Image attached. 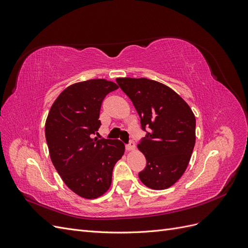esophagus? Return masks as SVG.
<instances>
[{"mask_svg": "<svg viewBox=\"0 0 248 248\" xmlns=\"http://www.w3.org/2000/svg\"><path fill=\"white\" fill-rule=\"evenodd\" d=\"M125 148H126V151H128V152L129 151H133V150L136 149V145H134L133 141H130L128 145H126Z\"/></svg>", "mask_w": 248, "mask_h": 248, "instance_id": "1", "label": "esophagus"}]
</instances>
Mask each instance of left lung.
I'll return each mask as SVG.
<instances>
[{"label":"left lung","mask_w":248,"mask_h":248,"mask_svg":"<svg viewBox=\"0 0 248 248\" xmlns=\"http://www.w3.org/2000/svg\"><path fill=\"white\" fill-rule=\"evenodd\" d=\"M140 117L141 128L150 132L138 145L147 166L139 177L155 190L167 189L182 177L196 144V117L174 90L145 78H118Z\"/></svg>","instance_id":"obj_1"}]
</instances>
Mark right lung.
<instances>
[{
    "label": "right lung",
    "mask_w": 248,
    "mask_h": 248,
    "mask_svg": "<svg viewBox=\"0 0 248 248\" xmlns=\"http://www.w3.org/2000/svg\"><path fill=\"white\" fill-rule=\"evenodd\" d=\"M118 88L104 78L76 82L58 96L46 118L51 162L67 187L84 199H97L109 189L112 170L125 151L119 140L93 139L101 125L104 97Z\"/></svg>",
    "instance_id": "right-lung-1"
}]
</instances>
